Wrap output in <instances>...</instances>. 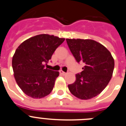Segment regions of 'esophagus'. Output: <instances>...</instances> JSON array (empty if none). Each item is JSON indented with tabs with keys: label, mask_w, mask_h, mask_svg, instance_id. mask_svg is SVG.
Masks as SVG:
<instances>
[{
	"label": "esophagus",
	"mask_w": 126,
	"mask_h": 126,
	"mask_svg": "<svg viewBox=\"0 0 126 126\" xmlns=\"http://www.w3.org/2000/svg\"><path fill=\"white\" fill-rule=\"evenodd\" d=\"M59 72H60V74H62V76H65V75H66V74H67L66 73H65V72H64V71H61V70L59 71Z\"/></svg>",
	"instance_id": "obj_1"
}]
</instances>
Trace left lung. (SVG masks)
<instances>
[{
	"label": "left lung",
	"instance_id": "8db88e82",
	"mask_svg": "<svg viewBox=\"0 0 126 126\" xmlns=\"http://www.w3.org/2000/svg\"><path fill=\"white\" fill-rule=\"evenodd\" d=\"M71 53L78 62L84 66L76 81L69 84L71 93L81 100L95 97L105 88L111 79L114 59L106 47L90 39H66Z\"/></svg>",
	"mask_w": 126,
	"mask_h": 126
}]
</instances>
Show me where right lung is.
Segmentation results:
<instances>
[{
	"label": "right lung",
	"mask_w": 126,
	"mask_h": 126,
	"mask_svg": "<svg viewBox=\"0 0 126 126\" xmlns=\"http://www.w3.org/2000/svg\"><path fill=\"white\" fill-rule=\"evenodd\" d=\"M64 40L41 34L25 40L16 50L12 61L14 78L26 95L42 98L51 93L59 73L45 68L44 64Z\"/></svg>",
	"instance_id": "add662e5"
}]
</instances>
